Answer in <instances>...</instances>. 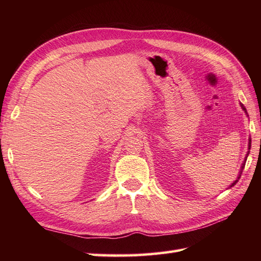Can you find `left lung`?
<instances>
[{"label": "left lung", "instance_id": "obj_1", "mask_svg": "<svg viewBox=\"0 0 261 261\" xmlns=\"http://www.w3.org/2000/svg\"><path fill=\"white\" fill-rule=\"evenodd\" d=\"M240 105H241V108H242V110L243 111H245V112H246V114H247V116H248V113H247V110H246V108L245 107H243V104H241L240 103ZM250 148H251V139H250V138H249V143H248V150H250ZM249 152H250V151H248V153H247V156H246V158H245V162H243L242 163V166H241V169H240V173H239V176H238L237 177V179L233 181V182H232V184L229 186V188L230 187H232V186H234L236 184H237V182H238V180H239L240 179V177H241V174H242V170H243V168H245V165H246V162H247V157H248V154H249Z\"/></svg>", "mask_w": 261, "mask_h": 261}]
</instances>
